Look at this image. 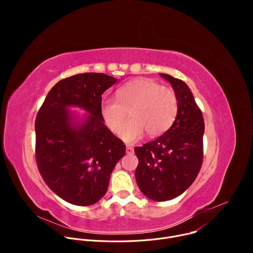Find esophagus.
I'll list each match as a JSON object with an SVG mask.
<instances>
[{
	"label": "esophagus",
	"instance_id": "obj_1",
	"mask_svg": "<svg viewBox=\"0 0 253 253\" xmlns=\"http://www.w3.org/2000/svg\"><path fill=\"white\" fill-rule=\"evenodd\" d=\"M133 152H134V148H133L132 146H129V145H128V146L126 147V153H127V154H132Z\"/></svg>",
	"mask_w": 253,
	"mask_h": 253
}]
</instances>
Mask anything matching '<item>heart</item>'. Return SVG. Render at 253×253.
<instances>
[{
	"mask_svg": "<svg viewBox=\"0 0 253 253\" xmlns=\"http://www.w3.org/2000/svg\"><path fill=\"white\" fill-rule=\"evenodd\" d=\"M127 110L131 119L124 126L120 137L131 143L140 139L145 130L150 136L167 131L175 120L178 101L171 89L151 79L139 78L119 87L116 98L106 97L100 105L102 118L114 133L120 132Z\"/></svg>",
	"mask_w": 253,
	"mask_h": 253,
	"instance_id": "heart-1",
	"label": "heart"
}]
</instances>
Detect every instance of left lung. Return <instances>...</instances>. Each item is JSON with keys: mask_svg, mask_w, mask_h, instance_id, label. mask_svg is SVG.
Listing matches in <instances>:
<instances>
[{"mask_svg": "<svg viewBox=\"0 0 253 253\" xmlns=\"http://www.w3.org/2000/svg\"><path fill=\"white\" fill-rule=\"evenodd\" d=\"M177 97L172 126L156 140L135 147V177L142 193L154 201L171 200L194 182L202 164L204 120L190 88L182 80L160 74Z\"/></svg>", "mask_w": 253, "mask_h": 253, "instance_id": "left-lung-1", "label": "left lung"}]
</instances>
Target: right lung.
Returning <instances> with one entry per match:
<instances>
[{
	"label": "right lung",
	"mask_w": 253,
	"mask_h": 253,
	"mask_svg": "<svg viewBox=\"0 0 253 253\" xmlns=\"http://www.w3.org/2000/svg\"><path fill=\"white\" fill-rule=\"evenodd\" d=\"M117 80L102 73L63 79L50 90L36 118L39 171L49 188L71 204L88 206L99 201L125 155L126 146L104 124L100 112L102 94Z\"/></svg>",
	"instance_id": "1"
}]
</instances>
